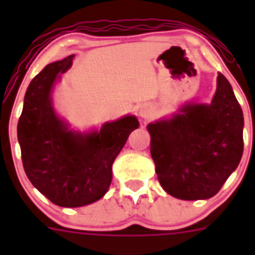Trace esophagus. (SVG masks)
<instances>
[{
    "mask_svg": "<svg viewBox=\"0 0 255 255\" xmlns=\"http://www.w3.org/2000/svg\"><path fill=\"white\" fill-rule=\"evenodd\" d=\"M139 114H140V116L143 117V119H148V117L150 116V108L149 107H141L140 111H139Z\"/></svg>",
    "mask_w": 255,
    "mask_h": 255,
    "instance_id": "esophagus-1",
    "label": "esophagus"
}]
</instances>
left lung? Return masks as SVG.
<instances>
[{
    "label": "left lung",
    "instance_id": "8db88e82",
    "mask_svg": "<svg viewBox=\"0 0 255 255\" xmlns=\"http://www.w3.org/2000/svg\"><path fill=\"white\" fill-rule=\"evenodd\" d=\"M243 126L242 107L221 73L211 105H188L171 120L149 124L150 154L162 188L182 200L217 194L242 159Z\"/></svg>",
    "mask_w": 255,
    "mask_h": 255
}]
</instances>
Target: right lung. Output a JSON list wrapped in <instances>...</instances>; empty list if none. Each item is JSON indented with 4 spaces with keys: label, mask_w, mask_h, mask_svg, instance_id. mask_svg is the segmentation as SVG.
Returning a JSON list of instances; mask_svg holds the SVG:
<instances>
[{
    "label": "right lung",
    "mask_w": 255,
    "mask_h": 255,
    "mask_svg": "<svg viewBox=\"0 0 255 255\" xmlns=\"http://www.w3.org/2000/svg\"><path fill=\"white\" fill-rule=\"evenodd\" d=\"M74 56L47 65L29 84L17 139L26 176L52 203L82 207L101 199L112 181V163L139 126L135 116L107 123L92 134L69 131L56 116L51 89Z\"/></svg>",
    "instance_id": "obj_1"
}]
</instances>
